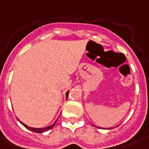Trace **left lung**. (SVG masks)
<instances>
[{
  "instance_id": "8db88e82",
  "label": "left lung",
  "mask_w": 149,
  "mask_h": 149,
  "mask_svg": "<svg viewBox=\"0 0 149 149\" xmlns=\"http://www.w3.org/2000/svg\"><path fill=\"white\" fill-rule=\"evenodd\" d=\"M110 129H113V127H110V128H109V130H110Z\"/></svg>"
}]
</instances>
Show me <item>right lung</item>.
Wrapping results in <instances>:
<instances>
[{
	"mask_svg": "<svg viewBox=\"0 0 149 149\" xmlns=\"http://www.w3.org/2000/svg\"><path fill=\"white\" fill-rule=\"evenodd\" d=\"M68 92L69 91H67L66 93V98L68 99ZM19 120V119H18ZM58 120V119H57ZM57 120L54 121V123H56V121H57ZM19 122L22 124V125H24V126H25L27 129H28V130H32V131H33V132H36V133H43V132H45V131H47V130H50V129H52L54 127V124H52V125H49V126H46V127H43V128H33V127H30V126H28L27 125H25L24 123H23L22 121H19Z\"/></svg>",
	"mask_w": 149,
	"mask_h": 149,
	"instance_id": "obj_1",
	"label": "right lung"
}]
</instances>
